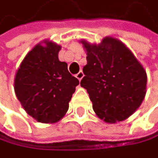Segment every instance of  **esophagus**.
<instances>
[{
    "label": "esophagus",
    "mask_w": 158,
    "mask_h": 158,
    "mask_svg": "<svg viewBox=\"0 0 158 158\" xmlns=\"http://www.w3.org/2000/svg\"><path fill=\"white\" fill-rule=\"evenodd\" d=\"M76 77L77 78L78 81H81V78L83 77V73H82L81 71V72H78V73H77V75H76Z\"/></svg>",
    "instance_id": "obj_1"
}]
</instances>
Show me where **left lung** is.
Instances as JSON below:
<instances>
[{
    "mask_svg": "<svg viewBox=\"0 0 158 158\" xmlns=\"http://www.w3.org/2000/svg\"><path fill=\"white\" fill-rule=\"evenodd\" d=\"M87 64L81 85L85 88L96 115L114 124L130 117L146 95L147 73L120 40L105 37L100 44L81 41Z\"/></svg>",
    "mask_w": 158,
    "mask_h": 158,
    "instance_id": "left-lung-1",
    "label": "left lung"
}]
</instances>
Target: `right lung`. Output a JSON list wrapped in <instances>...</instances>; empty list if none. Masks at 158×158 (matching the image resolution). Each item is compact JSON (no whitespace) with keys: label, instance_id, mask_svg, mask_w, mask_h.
Returning a JSON list of instances; mask_svg holds the SVG:
<instances>
[{"label":"right lung","instance_id":"add662e5","mask_svg":"<svg viewBox=\"0 0 158 158\" xmlns=\"http://www.w3.org/2000/svg\"><path fill=\"white\" fill-rule=\"evenodd\" d=\"M21 62L15 77L17 99L28 115L40 123H56L65 116L78 80L59 61L61 46L45 40Z\"/></svg>","mask_w":158,"mask_h":158}]
</instances>
